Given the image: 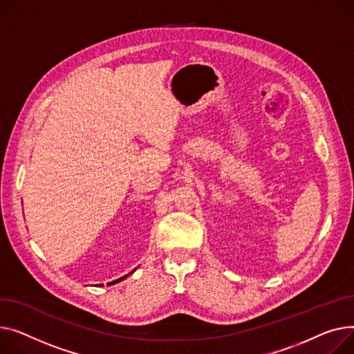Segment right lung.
<instances>
[{"label": "right lung", "mask_w": 354, "mask_h": 354, "mask_svg": "<svg viewBox=\"0 0 354 354\" xmlns=\"http://www.w3.org/2000/svg\"><path fill=\"white\" fill-rule=\"evenodd\" d=\"M134 273V270H133V272L131 273H129V274H126V276H122V277H120V279H117V280H114V281H111L110 284H115V283H120L121 280H124V279H126V277H129L130 274H133ZM100 286H102V284H100Z\"/></svg>", "instance_id": "obj_1"}]
</instances>
